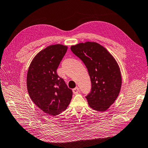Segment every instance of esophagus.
Wrapping results in <instances>:
<instances>
[{"instance_id": "34e87169", "label": "esophagus", "mask_w": 148, "mask_h": 148, "mask_svg": "<svg viewBox=\"0 0 148 148\" xmlns=\"http://www.w3.org/2000/svg\"><path fill=\"white\" fill-rule=\"evenodd\" d=\"M79 88L78 87H76L75 88L73 89V92L74 94H77L79 92Z\"/></svg>"}]
</instances>
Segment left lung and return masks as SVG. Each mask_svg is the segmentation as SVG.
Listing matches in <instances>:
<instances>
[{
    "mask_svg": "<svg viewBox=\"0 0 148 148\" xmlns=\"http://www.w3.org/2000/svg\"><path fill=\"white\" fill-rule=\"evenodd\" d=\"M71 51L83 61L90 77L91 89L86 96L89 106L106 111L117 99L122 86L117 62L106 48L95 42L78 44Z\"/></svg>",
    "mask_w": 148,
    "mask_h": 148,
    "instance_id": "1",
    "label": "left lung"
}]
</instances>
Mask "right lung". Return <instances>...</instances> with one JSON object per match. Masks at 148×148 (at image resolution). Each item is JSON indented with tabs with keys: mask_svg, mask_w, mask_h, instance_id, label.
Here are the masks:
<instances>
[{
	"mask_svg": "<svg viewBox=\"0 0 148 148\" xmlns=\"http://www.w3.org/2000/svg\"><path fill=\"white\" fill-rule=\"evenodd\" d=\"M67 49L62 44L47 47L35 56L28 71L26 84L30 98L39 109L52 116L64 111L72 98V90L57 73Z\"/></svg>",
	"mask_w": 148,
	"mask_h": 148,
	"instance_id": "1",
	"label": "right lung"
}]
</instances>
